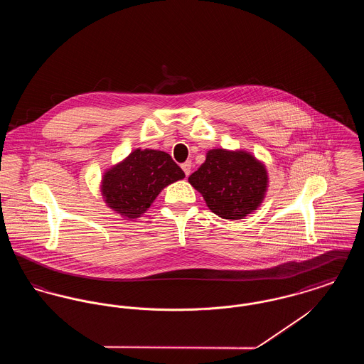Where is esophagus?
<instances>
[{"mask_svg":"<svg viewBox=\"0 0 364 364\" xmlns=\"http://www.w3.org/2000/svg\"><path fill=\"white\" fill-rule=\"evenodd\" d=\"M191 168H192V162L191 161H186L184 164H181V169L184 171L186 176H188L191 173Z\"/></svg>","mask_w":364,"mask_h":364,"instance_id":"1","label":"esophagus"}]
</instances>
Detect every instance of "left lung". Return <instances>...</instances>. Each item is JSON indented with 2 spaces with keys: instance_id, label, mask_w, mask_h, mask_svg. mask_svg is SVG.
Wrapping results in <instances>:
<instances>
[{
  "instance_id": "obj_1",
  "label": "left lung",
  "mask_w": 364,
  "mask_h": 364,
  "mask_svg": "<svg viewBox=\"0 0 364 364\" xmlns=\"http://www.w3.org/2000/svg\"><path fill=\"white\" fill-rule=\"evenodd\" d=\"M188 183L214 214L235 221L260 208L269 188V173L266 165L247 150L211 149Z\"/></svg>"
}]
</instances>
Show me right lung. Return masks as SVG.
I'll list each match as a JSON object with an SVG mask.
<instances>
[{
	"label": "right lung",
	"mask_w": 364,
	"mask_h": 364,
	"mask_svg": "<svg viewBox=\"0 0 364 364\" xmlns=\"http://www.w3.org/2000/svg\"><path fill=\"white\" fill-rule=\"evenodd\" d=\"M184 177L168 153L135 149L105 171L100 190L107 208L132 221L150 208L161 191Z\"/></svg>",
	"instance_id": "add662e5"
}]
</instances>
